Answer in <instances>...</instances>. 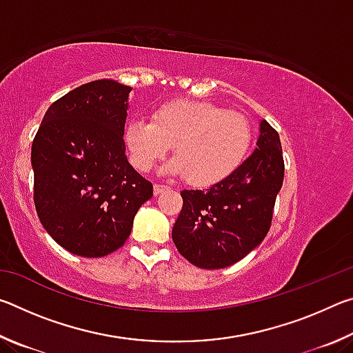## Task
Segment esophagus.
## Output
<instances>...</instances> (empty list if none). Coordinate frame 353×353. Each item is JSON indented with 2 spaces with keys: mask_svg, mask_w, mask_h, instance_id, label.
Segmentation results:
<instances>
[{
  "mask_svg": "<svg viewBox=\"0 0 353 353\" xmlns=\"http://www.w3.org/2000/svg\"><path fill=\"white\" fill-rule=\"evenodd\" d=\"M168 188H170V187H166V185H163V183H155V185H154V194L157 196V194L162 193V191L168 190Z\"/></svg>",
  "mask_w": 353,
  "mask_h": 353,
  "instance_id": "34e87169",
  "label": "esophagus"
}]
</instances>
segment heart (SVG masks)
I'll return each mask as SVG.
<instances>
[{
  "label": "heart",
  "instance_id": "1",
  "mask_svg": "<svg viewBox=\"0 0 353 353\" xmlns=\"http://www.w3.org/2000/svg\"><path fill=\"white\" fill-rule=\"evenodd\" d=\"M254 130L240 112L205 101L177 99L152 112L151 123L132 119L124 130L130 162L148 172L172 146L168 170L194 187H212L240 168Z\"/></svg>",
  "mask_w": 353,
  "mask_h": 353
}]
</instances>
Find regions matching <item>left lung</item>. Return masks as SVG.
<instances>
[{"label": "left lung", "mask_w": 353, "mask_h": 353, "mask_svg": "<svg viewBox=\"0 0 353 353\" xmlns=\"http://www.w3.org/2000/svg\"><path fill=\"white\" fill-rule=\"evenodd\" d=\"M283 176L279 132L263 119L256 149L234 174L207 191H181L183 205L172 227L181 255L204 270L244 259L270 232Z\"/></svg>", "instance_id": "left-lung-1"}]
</instances>
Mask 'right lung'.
Masks as SVG:
<instances>
[{
  "label": "right lung",
  "instance_id": "add662e5",
  "mask_svg": "<svg viewBox=\"0 0 353 353\" xmlns=\"http://www.w3.org/2000/svg\"><path fill=\"white\" fill-rule=\"evenodd\" d=\"M132 88L99 79L50 105L34 137V204L48 234L81 256L126 243L152 183L128 162L124 124Z\"/></svg>",
  "mask_w": 353,
  "mask_h": 353
}]
</instances>
